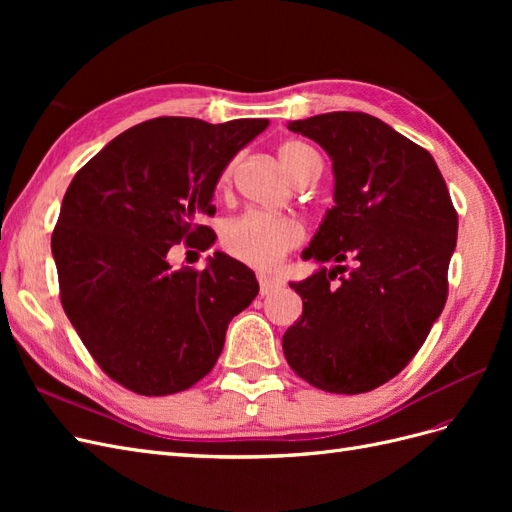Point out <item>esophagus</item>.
I'll use <instances>...</instances> for the list:
<instances>
[{"instance_id":"1","label":"esophagus","mask_w":512,"mask_h":512,"mask_svg":"<svg viewBox=\"0 0 512 512\" xmlns=\"http://www.w3.org/2000/svg\"><path fill=\"white\" fill-rule=\"evenodd\" d=\"M258 284H260V294H269L277 288H282V280L280 277L275 275H269V273H258Z\"/></svg>"}]
</instances>
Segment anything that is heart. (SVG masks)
Returning a JSON list of instances; mask_svg holds the SVG:
<instances>
[{"label":"heart","instance_id":"b5f03b06","mask_svg":"<svg viewBox=\"0 0 512 512\" xmlns=\"http://www.w3.org/2000/svg\"><path fill=\"white\" fill-rule=\"evenodd\" d=\"M277 156L286 173L297 181L307 168L320 162L316 149L301 141H286L277 149ZM232 166L222 175V183H228ZM305 237L303 226L290 218H275V215L247 211L239 218L226 222L222 230V243L230 256L245 262L250 267L269 269L275 267L292 247H297Z\"/></svg>","mask_w":512,"mask_h":512}]
</instances>
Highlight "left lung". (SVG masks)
I'll return each mask as SVG.
<instances>
[{"mask_svg": "<svg viewBox=\"0 0 512 512\" xmlns=\"http://www.w3.org/2000/svg\"><path fill=\"white\" fill-rule=\"evenodd\" d=\"M288 130L333 162L335 205L303 258L335 265L290 282L303 316L282 337L286 361L320 391H374L412 361L444 309L457 245L451 194L431 153L378 117L337 111ZM344 259L355 265L348 274Z\"/></svg>", "mask_w": 512, "mask_h": 512, "instance_id": "left-lung-1", "label": "left lung"}]
</instances>
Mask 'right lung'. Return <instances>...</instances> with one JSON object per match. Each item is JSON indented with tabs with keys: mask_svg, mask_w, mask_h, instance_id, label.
<instances>
[{
	"mask_svg": "<svg viewBox=\"0 0 512 512\" xmlns=\"http://www.w3.org/2000/svg\"><path fill=\"white\" fill-rule=\"evenodd\" d=\"M267 119L158 117L121 132L61 203L51 250L61 305L96 363L126 389L173 395L205 378L230 320L258 294L254 271L222 252L173 269L175 243L207 250L215 185Z\"/></svg>",
	"mask_w": 512,
	"mask_h": 512,
	"instance_id": "1",
	"label": "right lung"
}]
</instances>
